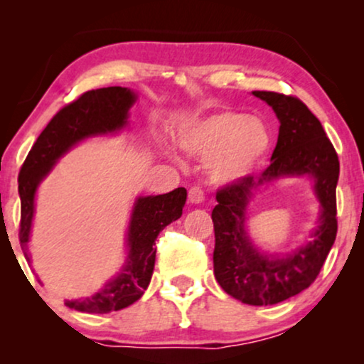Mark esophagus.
Returning a JSON list of instances; mask_svg holds the SVG:
<instances>
[{
	"mask_svg": "<svg viewBox=\"0 0 364 364\" xmlns=\"http://www.w3.org/2000/svg\"><path fill=\"white\" fill-rule=\"evenodd\" d=\"M203 198H205V196H203V191L200 187H191V191H188V202L191 203H202Z\"/></svg>",
	"mask_w": 364,
	"mask_h": 364,
	"instance_id": "34e87169",
	"label": "esophagus"
}]
</instances>
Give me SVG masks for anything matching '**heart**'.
I'll use <instances>...</instances> for the list:
<instances>
[{
    "mask_svg": "<svg viewBox=\"0 0 364 364\" xmlns=\"http://www.w3.org/2000/svg\"><path fill=\"white\" fill-rule=\"evenodd\" d=\"M176 141L191 156L210 159L208 177L213 183L235 186L257 171L272 137L260 119L220 109L182 122L176 131Z\"/></svg>",
    "mask_w": 364,
    "mask_h": 364,
    "instance_id": "b5f03b06",
    "label": "heart"
}]
</instances>
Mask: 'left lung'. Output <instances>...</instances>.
Here are the masks:
<instances>
[{
	"label": "left lung",
	"instance_id": "8db88e82",
	"mask_svg": "<svg viewBox=\"0 0 364 364\" xmlns=\"http://www.w3.org/2000/svg\"><path fill=\"white\" fill-rule=\"evenodd\" d=\"M280 122L272 162L258 177H248L217 192L212 210L215 230L213 273L223 290L253 306L275 305L306 290L315 282L336 238V183L340 162L325 129L300 99L253 91ZM308 175L321 203L311 238L290 254L262 252L246 232V212L262 186L280 178Z\"/></svg>",
	"mask_w": 364,
	"mask_h": 364
}]
</instances>
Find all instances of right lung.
Listing matches in <instances>:
<instances>
[{
  "label": "right lung",
  "mask_w": 364,
  "mask_h": 364,
  "mask_svg": "<svg viewBox=\"0 0 364 364\" xmlns=\"http://www.w3.org/2000/svg\"><path fill=\"white\" fill-rule=\"evenodd\" d=\"M137 94L129 87L112 86L84 92L51 119L29 151L18 177L21 198L19 242L26 260L31 263L28 242L31 238L34 200L39 183L46 178L59 159L79 142L91 137L114 136L127 127L129 109ZM187 191L178 187L162 196H141L134 202L126 233L127 255L114 278L92 296L66 300L64 305L84 313L122 310L144 295L151 283L156 263V238L168 223L182 215Z\"/></svg>",
  "instance_id": "obj_1"
}]
</instances>
